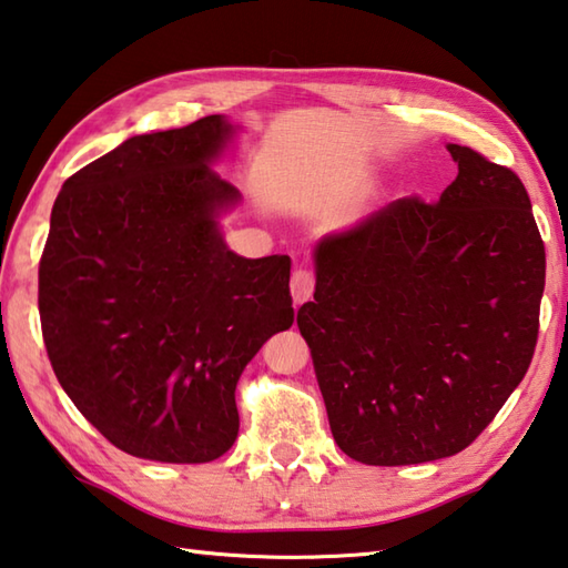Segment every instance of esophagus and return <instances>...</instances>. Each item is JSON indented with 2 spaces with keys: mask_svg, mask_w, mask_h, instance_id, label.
Masks as SVG:
<instances>
[{
  "mask_svg": "<svg viewBox=\"0 0 568 568\" xmlns=\"http://www.w3.org/2000/svg\"><path fill=\"white\" fill-rule=\"evenodd\" d=\"M315 291V273L307 271V267H297L291 277V293L295 305H303L305 301H311Z\"/></svg>",
  "mask_w": 568,
  "mask_h": 568,
  "instance_id": "esophagus-1",
  "label": "esophagus"
}]
</instances>
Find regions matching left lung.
Segmentation results:
<instances>
[{
    "label": "left lung",
    "instance_id": "left-lung-1",
    "mask_svg": "<svg viewBox=\"0 0 568 568\" xmlns=\"http://www.w3.org/2000/svg\"><path fill=\"white\" fill-rule=\"evenodd\" d=\"M437 203L392 201L315 248L297 311L329 429L375 467L469 447L527 375L546 253L517 173L449 143Z\"/></svg>",
    "mask_w": 568,
    "mask_h": 568
}]
</instances>
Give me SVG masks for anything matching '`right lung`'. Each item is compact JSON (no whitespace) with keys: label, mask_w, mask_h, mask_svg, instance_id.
Instances as JSON below:
<instances>
[{"label":"right lung","mask_w":568,"mask_h":568,"mask_svg":"<svg viewBox=\"0 0 568 568\" xmlns=\"http://www.w3.org/2000/svg\"><path fill=\"white\" fill-rule=\"evenodd\" d=\"M235 133L213 113L141 133L67 179L39 263L47 355L77 409L126 455L203 464L239 437L235 385L293 325L291 257L221 235L241 201L211 163Z\"/></svg>","instance_id":"obj_1"}]
</instances>
